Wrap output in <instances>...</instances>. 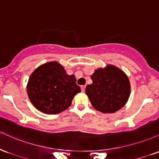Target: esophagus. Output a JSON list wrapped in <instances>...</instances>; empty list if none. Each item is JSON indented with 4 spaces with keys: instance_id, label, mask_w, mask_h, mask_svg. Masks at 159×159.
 I'll use <instances>...</instances> for the list:
<instances>
[{
    "instance_id": "1",
    "label": "esophagus",
    "mask_w": 159,
    "mask_h": 159,
    "mask_svg": "<svg viewBox=\"0 0 159 159\" xmlns=\"http://www.w3.org/2000/svg\"><path fill=\"white\" fill-rule=\"evenodd\" d=\"M85 85H82L81 86V90L83 92H84L85 91Z\"/></svg>"
}]
</instances>
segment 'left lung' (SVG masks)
<instances>
[{
	"mask_svg": "<svg viewBox=\"0 0 159 159\" xmlns=\"http://www.w3.org/2000/svg\"><path fill=\"white\" fill-rule=\"evenodd\" d=\"M93 83L85 88L91 105L102 113H114L124 107L130 94L127 76L117 67L109 65L91 75Z\"/></svg>",
	"mask_w": 159,
	"mask_h": 159,
	"instance_id": "obj_1",
	"label": "left lung"
}]
</instances>
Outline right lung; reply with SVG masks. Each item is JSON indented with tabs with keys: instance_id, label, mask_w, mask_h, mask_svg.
<instances>
[{
	"instance_id": "1",
	"label": "right lung",
	"mask_w": 159,
	"mask_h": 159,
	"mask_svg": "<svg viewBox=\"0 0 159 159\" xmlns=\"http://www.w3.org/2000/svg\"><path fill=\"white\" fill-rule=\"evenodd\" d=\"M27 94L39 111L55 115L67 109L74 96L81 91L74 75H68L57 61H50L36 68L30 77Z\"/></svg>"
}]
</instances>
